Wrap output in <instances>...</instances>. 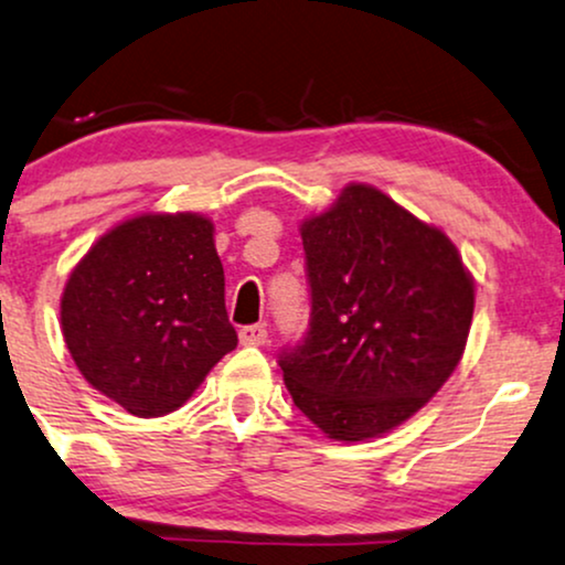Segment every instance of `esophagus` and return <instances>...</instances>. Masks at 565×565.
<instances>
[{
    "label": "esophagus",
    "instance_id": "1",
    "mask_svg": "<svg viewBox=\"0 0 565 565\" xmlns=\"http://www.w3.org/2000/svg\"><path fill=\"white\" fill-rule=\"evenodd\" d=\"M239 342L244 348H260V344L268 342V329L263 323H253V326H242L239 329Z\"/></svg>",
    "mask_w": 565,
    "mask_h": 565
}]
</instances>
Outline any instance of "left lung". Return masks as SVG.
<instances>
[{
	"instance_id": "obj_1",
	"label": "left lung",
	"mask_w": 565,
	"mask_h": 565,
	"mask_svg": "<svg viewBox=\"0 0 565 565\" xmlns=\"http://www.w3.org/2000/svg\"><path fill=\"white\" fill-rule=\"evenodd\" d=\"M310 329L278 355L295 405L337 441L392 431L450 379L473 278L445 231L369 183L300 226Z\"/></svg>"
}]
</instances>
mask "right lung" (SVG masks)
Listing matches in <instances>:
<instances>
[{"label":"right lung","mask_w":565,"mask_h":565,"mask_svg":"<svg viewBox=\"0 0 565 565\" xmlns=\"http://www.w3.org/2000/svg\"><path fill=\"white\" fill-rule=\"evenodd\" d=\"M213 223L196 213H145L107 231L60 300L81 376L131 416L175 411L236 348Z\"/></svg>","instance_id":"obj_1"}]
</instances>
